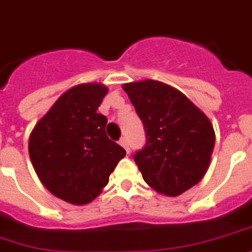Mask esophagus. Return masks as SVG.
<instances>
[{
  "label": "esophagus",
  "instance_id": "1",
  "mask_svg": "<svg viewBox=\"0 0 252 252\" xmlns=\"http://www.w3.org/2000/svg\"><path fill=\"white\" fill-rule=\"evenodd\" d=\"M119 143L123 146V147H124V149L126 150V152H129V143H128V139H126V137H122L119 141Z\"/></svg>",
  "mask_w": 252,
  "mask_h": 252
}]
</instances>
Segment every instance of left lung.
I'll use <instances>...</instances> for the list:
<instances>
[{
    "label": "left lung",
    "instance_id": "8db88e82",
    "mask_svg": "<svg viewBox=\"0 0 252 252\" xmlns=\"http://www.w3.org/2000/svg\"><path fill=\"white\" fill-rule=\"evenodd\" d=\"M142 120L146 143L133 155L145 182L178 196L201 181L215 145L211 123L173 87L156 80L123 86Z\"/></svg>",
    "mask_w": 252,
    "mask_h": 252
}]
</instances>
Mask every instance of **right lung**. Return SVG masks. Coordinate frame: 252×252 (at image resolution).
Wrapping results in <instances>:
<instances>
[{"label": "right lung", "mask_w": 252, "mask_h": 252, "mask_svg": "<svg viewBox=\"0 0 252 252\" xmlns=\"http://www.w3.org/2000/svg\"><path fill=\"white\" fill-rule=\"evenodd\" d=\"M106 94L102 84L73 87L35 124L29 138V155L41 182L70 204L94 200L126 156V150L106 136V116L98 113Z\"/></svg>", "instance_id": "right-lung-1"}]
</instances>
